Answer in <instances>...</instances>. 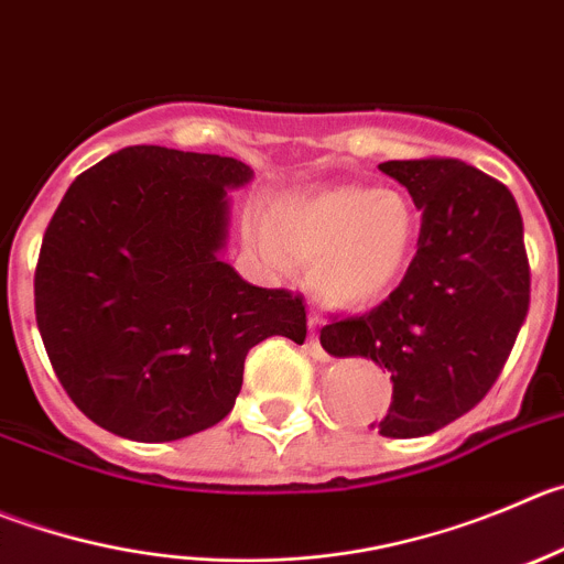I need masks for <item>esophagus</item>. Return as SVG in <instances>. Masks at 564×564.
<instances>
[{
  "mask_svg": "<svg viewBox=\"0 0 564 564\" xmlns=\"http://www.w3.org/2000/svg\"><path fill=\"white\" fill-rule=\"evenodd\" d=\"M308 323H312V334H308V354L314 356V359H319V361H325L328 359V354H325V347L319 345V336H317V323H319V317L317 314H312V319H308Z\"/></svg>",
  "mask_w": 564,
  "mask_h": 564,
  "instance_id": "1",
  "label": "esophagus"
}]
</instances>
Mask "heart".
Segmentation results:
<instances>
[{"instance_id": "obj_1", "label": "heart", "mask_w": 564, "mask_h": 564, "mask_svg": "<svg viewBox=\"0 0 564 564\" xmlns=\"http://www.w3.org/2000/svg\"><path fill=\"white\" fill-rule=\"evenodd\" d=\"M252 250L272 270L312 261L308 283L330 306H370L398 286L417 250L420 217L392 188L330 186L286 194L245 219Z\"/></svg>"}]
</instances>
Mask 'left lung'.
Masks as SVG:
<instances>
[{
  "label": "left lung",
  "instance_id": "8db88e82",
  "mask_svg": "<svg viewBox=\"0 0 564 564\" xmlns=\"http://www.w3.org/2000/svg\"><path fill=\"white\" fill-rule=\"evenodd\" d=\"M378 170L423 210L417 256L394 292L361 317L319 330L330 356L392 372L383 436L434 434L470 412L501 376L529 314L531 272L512 192L459 158L387 161Z\"/></svg>",
  "mask_w": 564,
  "mask_h": 564
}]
</instances>
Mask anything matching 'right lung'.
<instances>
[{"label":"right lung","mask_w":564,"mask_h":564,"mask_svg":"<svg viewBox=\"0 0 564 564\" xmlns=\"http://www.w3.org/2000/svg\"><path fill=\"white\" fill-rule=\"evenodd\" d=\"M247 163L128 147L63 194L35 267V323L57 381L99 429L172 442L228 417L250 347L306 339L303 294L219 261Z\"/></svg>","instance_id":"obj_1"}]
</instances>
